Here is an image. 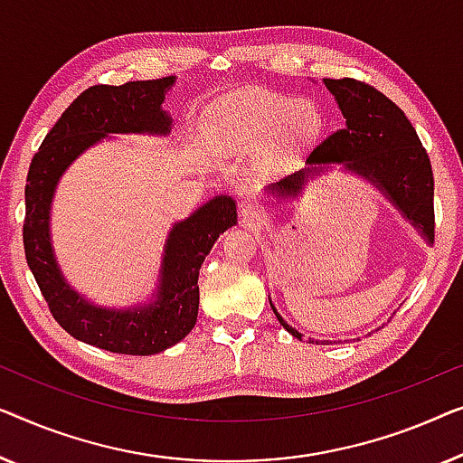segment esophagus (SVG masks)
Wrapping results in <instances>:
<instances>
[{"label":"esophagus","mask_w":463,"mask_h":463,"mask_svg":"<svg viewBox=\"0 0 463 463\" xmlns=\"http://www.w3.org/2000/svg\"><path fill=\"white\" fill-rule=\"evenodd\" d=\"M241 213H243V218L247 220V222H266V218H269V212H266L264 207L258 205V203L243 205Z\"/></svg>","instance_id":"1"}]
</instances>
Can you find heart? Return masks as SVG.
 Returning <instances> with one entry per match:
<instances>
[{
  "mask_svg": "<svg viewBox=\"0 0 463 463\" xmlns=\"http://www.w3.org/2000/svg\"><path fill=\"white\" fill-rule=\"evenodd\" d=\"M325 115L315 102L270 90H245L220 100L210 110V138L229 153L264 146L272 167L302 157L321 138Z\"/></svg>",
  "mask_w": 463,
  "mask_h": 463,
  "instance_id": "b5f03b06",
  "label": "heart"
}]
</instances>
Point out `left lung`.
Here are the masks:
<instances>
[{"label":"left lung","instance_id":"8db88e82","mask_svg":"<svg viewBox=\"0 0 463 463\" xmlns=\"http://www.w3.org/2000/svg\"><path fill=\"white\" fill-rule=\"evenodd\" d=\"M323 83L335 96L346 128L325 138L306 157L304 169L269 186L272 197H298L308 175L321 174L331 164H342L344 169L363 175L386 194L390 203L421 232V237L434 243L432 165L405 113L369 83L350 77L323 80ZM272 310L279 323L302 340V334L283 321L275 306Z\"/></svg>","mask_w":463,"mask_h":463}]
</instances>
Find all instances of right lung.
<instances>
[{"mask_svg": "<svg viewBox=\"0 0 463 463\" xmlns=\"http://www.w3.org/2000/svg\"><path fill=\"white\" fill-rule=\"evenodd\" d=\"M175 77L92 86L69 104L31 161L24 186V256L52 317L77 340L119 354H157L178 344L197 323L199 269L216 239L237 224L229 194L207 201L169 231L159 285L148 304L102 308L64 281L50 241V207L61 175L83 151L109 134H159L172 129L161 102Z\"/></svg>", "mask_w": 463, "mask_h": 463, "instance_id": "obj_1", "label": "right lung"}]
</instances>
